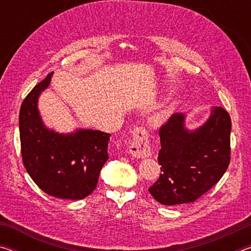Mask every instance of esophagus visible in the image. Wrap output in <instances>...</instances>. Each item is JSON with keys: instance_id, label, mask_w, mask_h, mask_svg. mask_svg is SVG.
Returning a JSON list of instances; mask_svg holds the SVG:
<instances>
[{"instance_id": "obj_1", "label": "esophagus", "mask_w": 251, "mask_h": 251, "mask_svg": "<svg viewBox=\"0 0 251 251\" xmlns=\"http://www.w3.org/2000/svg\"><path fill=\"white\" fill-rule=\"evenodd\" d=\"M129 154L136 158H147L151 155L148 134L145 129L136 128L133 131V141L128 146Z\"/></svg>"}]
</instances>
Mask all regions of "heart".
<instances>
[{
	"label": "heart",
	"mask_w": 251,
	"mask_h": 251,
	"mask_svg": "<svg viewBox=\"0 0 251 251\" xmlns=\"http://www.w3.org/2000/svg\"><path fill=\"white\" fill-rule=\"evenodd\" d=\"M169 113H171V107H164V108H160L159 110H157L154 114H152V116L151 118V124L154 125H160L163 124V123L166 121V118L168 117Z\"/></svg>",
	"instance_id": "obj_1"
}]
</instances>
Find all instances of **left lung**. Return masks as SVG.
<instances>
[{"mask_svg":"<svg viewBox=\"0 0 251 251\" xmlns=\"http://www.w3.org/2000/svg\"><path fill=\"white\" fill-rule=\"evenodd\" d=\"M189 112L176 113L159 130L161 174L150 193L161 205L194 202L217 184L230 161L231 121L223 107L212 106L207 121L186 126Z\"/></svg>","mask_w":251,"mask_h":251,"instance_id":"1","label":"left lung"}]
</instances>
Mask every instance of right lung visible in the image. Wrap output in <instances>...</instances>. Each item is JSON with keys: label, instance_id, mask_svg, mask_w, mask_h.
Masks as SVG:
<instances>
[{"label": "right lung", "instance_id": "add662e5", "mask_svg": "<svg viewBox=\"0 0 251 251\" xmlns=\"http://www.w3.org/2000/svg\"><path fill=\"white\" fill-rule=\"evenodd\" d=\"M53 73L25 97L20 110V138L25 169L33 181L50 196L78 201L96 188L108 159L110 134L88 128L59 133L42 120L39 99Z\"/></svg>", "mask_w": 251, "mask_h": 251}]
</instances>
